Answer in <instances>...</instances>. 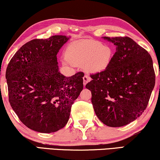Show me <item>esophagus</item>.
<instances>
[{"label": "esophagus", "mask_w": 160, "mask_h": 160, "mask_svg": "<svg viewBox=\"0 0 160 160\" xmlns=\"http://www.w3.org/2000/svg\"><path fill=\"white\" fill-rule=\"evenodd\" d=\"M83 80H84V85L85 86L86 84H87L88 82L91 81V78H90L89 76L85 75V76H84V77H83Z\"/></svg>", "instance_id": "34e87169"}]
</instances>
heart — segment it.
<instances>
[{
    "mask_svg": "<svg viewBox=\"0 0 160 160\" xmlns=\"http://www.w3.org/2000/svg\"><path fill=\"white\" fill-rule=\"evenodd\" d=\"M113 50L110 46L94 40L75 42L66 48L63 64L84 66L88 73H101L107 70L112 62Z\"/></svg>",
    "mask_w": 160,
    "mask_h": 160,
    "instance_id": "b5f03b06",
    "label": "heart"
}]
</instances>
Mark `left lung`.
Wrapping results in <instances>:
<instances>
[{
	"label": "left lung",
	"instance_id": "obj_1",
	"mask_svg": "<svg viewBox=\"0 0 160 160\" xmlns=\"http://www.w3.org/2000/svg\"><path fill=\"white\" fill-rule=\"evenodd\" d=\"M105 40L116 45L107 70L91 74L86 88L98 118L110 127L126 126L146 110L155 84L151 55L128 37Z\"/></svg>",
	"mask_w": 160,
	"mask_h": 160
}]
</instances>
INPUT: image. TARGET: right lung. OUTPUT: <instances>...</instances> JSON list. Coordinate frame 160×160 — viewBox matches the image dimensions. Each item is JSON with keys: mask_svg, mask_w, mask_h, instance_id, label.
Here are the masks:
<instances>
[{"mask_svg": "<svg viewBox=\"0 0 160 160\" xmlns=\"http://www.w3.org/2000/svg\"><path fill=\"white\" fill-rule=\"evenodd\" d=\"M68 39L54 35L29 41L7 66L9 102L22 123L33 131L48 133L63 128L83 89L84 73L66 77L58 71L57 54Z\"/></svg>", "mask_w": 160, "mask_h": 160, "instance_id": "add662e5", "label": "right lung"}]
</instances>
